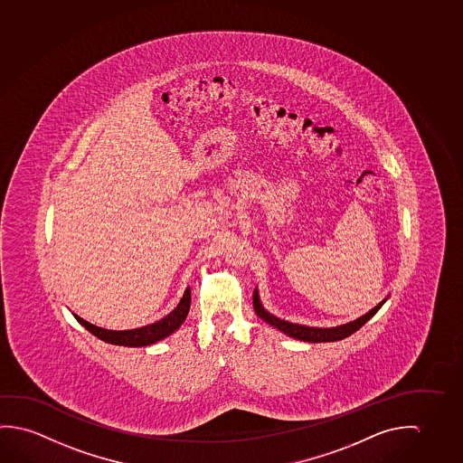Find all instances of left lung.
Masks as SVG:
<instances>
[{
	"instance_id": "obj_1",
	"label": "left lung",
	"mask_w": 463,
	"mask_h": 463,
	"mask_svg": "<svg viewBox=\"0 0 463 463\" xmlns=\"http://www.w3.org/2000/svg\"><path fill=\"white\" fill-rule=\"evenodd\" d=\"M384 301H386V299H384ZM384 301L380 302V304H378L376 307L372 308L368 314L360 317V318L354 320V322L339 325V326H335V328H312V326H304V325H298V323L287 322V320H281L279 317L269 314V312L262 307L260 301H259V294H257V291H254V296H252V304H254V310H256L257 316L260 317L265 322L270 323L275 328H279V331H283L288 336L301 339V341H307V343H330V341H339V339L351 336L353 333L362 328V326L382 308Z\"/></svg>"
}]
</instances>
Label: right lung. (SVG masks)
<instances>
[{"instance_id":"1","label":"right lung","mask_w":463,"mask_h":463,"mask_svg":"<svg viewBox=\"0 0 463 463\" xmlns=\"http://www.w3.org/2000/svg\"><path fill=\"white\" fill-rule=\"evenodd\" d=\"M191 304V291L190 288H186L182 301L178 302L169 316L164 317L159 322L151 323L146 326L141 328H135V330L125 331H112L104 330L99 326H95L91 323L83 320L79 316H75L77 322L81 323L90 333H93L96 338L101 339L104 343L118 345H128V347H141V345H155L156 341L167 338L174 331L184 322V318L188 316Z\"/></svg>"}]
</instances>
